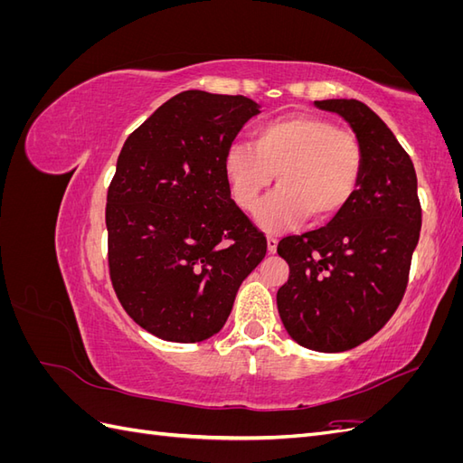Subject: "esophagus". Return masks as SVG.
<instances>
[{"mask_svg":"<svg viewBox=\"0 0 463 463\" xmlns=\"http://www.w3.org/2000/svg\"><path fill=\"white\" fill-rule=\"evenodd\" d=\"M266 249H269L270 255L276 253V249H278V240H276V237H272V235L266 237Z\"/></svg>","mask_w":463,"mask_h":463,"instance_id":"obj_1","label":"esophagus"}]
</instances>
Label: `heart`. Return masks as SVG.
Returning a JSON list of instances; mask_svg holds the SVG:
<instances>
[{
  "mask_svg": "<svg viewBox=\"0 0 463 463\" xmlns=\"http://www.w3.org/2000/svg\"><path fill=\"white\" fill-rule=\"evenodd\" d=\"M223 179L233 203L253 213L276 175L279 185L259 208V228L276 233L309 216L326 222L352 203L365 170L355 133L313 114H288L253 129L249 145L223 154Z\"/></svg>",
  "mask_w": 463,
  "mask_h": 463,
  "instance_id": "b5f03b06",
  "label": "heart"
}]
</instances>
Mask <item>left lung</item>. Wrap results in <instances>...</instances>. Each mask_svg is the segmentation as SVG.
<instances>
[{"label":"left lung","instance_id":"8db88e82","mask_svg":"<svg viewBox=\"0 0 463 463\" xmlns=\"http://www.w3.org/2000/svg\"><path fill=\"white\" fill-rule=\"evenodd\" d=\"M315 106L349 123L365 150V170L352 203L325 228L278 243L289 278L276 303L299 345L335 354L367 342L398 309L421 204L411 158L367 104L332 98Z\"/></svg>","mask_w":463,"mask_h":463}]
</instances>
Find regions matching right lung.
Returning <instances> with one entry per match:
<instances>
[{
	"instance_id": "add662e5",
	"label": "right lung",
	"mask_w": 463,
	"mask_h": 463,
	"mask_svg": "<svg viewBox=\"0 0 463 463\" xmlns=\"http://www.w3.org/2000/svg\"><path fill=\"white\" fill-rule=\"evenodd\" d=\"M257 114L245 96L185 90L119 152L106 204L109 278L123 309L160 340L193 344L220 332L266 255L222 167Z\"/></svg>"
}]
</instances>
